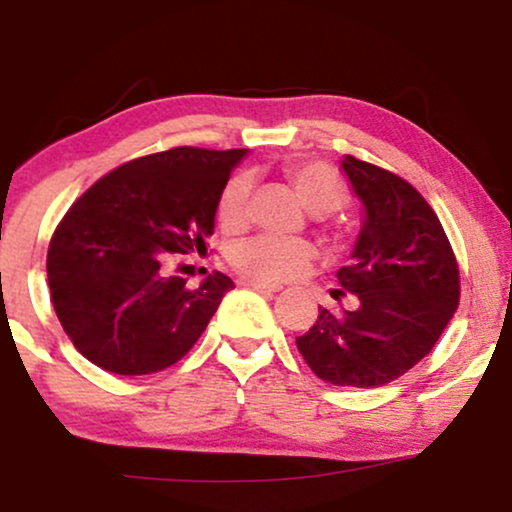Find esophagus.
<instances>
[{
    "mask_svg": "<svg viewBox=\"0 0 512 512\" xmlns=\"http://www.w3.org/2000/svg\"><path fill=\"white\" fill-rule=\"evenodd\" d=\"M240 286H248V289H257V291H264V293H276L281 289L279 284H267V281H260V279H250V276H243V279L238 281Z\"/></svg>",
    "mask_w": 512,
    "mask_h": 512,
    "instance_id": "esophagus-1",
    "label": "esophagus"
}]
</instances>
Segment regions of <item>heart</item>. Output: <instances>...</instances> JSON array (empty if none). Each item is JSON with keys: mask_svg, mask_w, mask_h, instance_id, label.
<instances>
[{"mask_svg": "<svg viewBox=\"0 0 512 512\" xmlns=\"http://www.w3.org/2000/svg\"><path fill=\"white\" fill-rule=\"evenodd\" d=\"M286 178L296 187L298 197L313 214L325 216L342 209L349 199V190L342 175L322 161H298L286 166ZM252 178L248 173L233 175L221 187L216 199V219L223 231H240L250 219ZM315 260V248L308 240L255 236L236 245L231 264L240 274L260 281H289L303 274Z\"/></svg>", "mask_w": 512, "mask_h": 512, "instance_id": "1", "label": "heart"}]
</instances>
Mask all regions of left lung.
Here are the masks:
<instances>
[{"mask_svg": "<svg viewBox=\"0 0 512 512\" xmlns=\"http://www.w3.org/2000/svg\"><path fill=\"white\" fill-rule=\"evenodd\" d=\"M342 166L366 204L354 264L337 272L339 293H354L358 308L342 315L322 308L296 346L325 383L380 387L436 346L460 305V267L443 223L414 185L354 156Z\"/></svg>", "mask_w": 512, "mask_h": 512, "instance_id": "left-lung-1", "label": "left lung"}]
</instances>
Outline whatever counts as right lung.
I'll return each mask as SVG.
<instances>
[{
  "label": "right lung",
  "mask_w": 512,
  "mask_h": 512,
  "mask_svg": "<svg viewBox=\"0 0 512 512\" xmlns=\"http://www.w3.org/2000/svg\"><path fill=\"white\" fill-rule=\"evenodd\" d=\"M245 149L175 146L122 163L72 204L48 248L50 301L81 356L115 375L178 363L233 289L211 274L197 289L173 276L204 255L216 199Z\"/></svg>",
  "instance_id": "obj_1"
}]
</instances>
